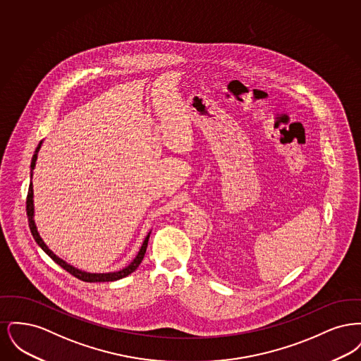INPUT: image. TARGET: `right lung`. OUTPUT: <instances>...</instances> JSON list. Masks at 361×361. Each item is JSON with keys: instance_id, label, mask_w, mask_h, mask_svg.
Returning <instances> with one entry per match:
<instances>
[{"instance_id": "obj_1", "label": "right lung", "mask_w": 361, "mask_h": 361, "mask_svg": "<svg viewBox=\"0 0 361 361\" xmlns=\"http://www.w3.org/2000/svg\"><path fill=\"white\" fill-rule=\"evenodd\" d=\"M42 145H43V140H40V143L37 145L34 155H32V161H31V176H30L31 180H32V176H34V169L35 166H36L37 155H39V150H40ZM27 216H28V224H30V230H31V233H32V237H34V240H36V243L42 247V250H43L47 256H50L59 267H62L65 271H68L70 275H73L74 277L82 280V281H86V283L116 281V280H121V279L126 277V276L131 275V274L137 269V267H139V264L142 262L143 257H145V253H146V249H147V242H149L150 234H152V230H150V231L147 233L146 238L143 240V243H142V246H140V249H139V252H137L135 258H134L127 267H124L123 269H121V271H116V272H106V274H92V272L81 271V269H78V268L70 265L69 262H66L65 259L58 257L52 250L49 249V246L44 243V240H42V237H40V234H39V231H37V227H36L34 219V185H32V181H31V184H30L28 196H27Z\"/></svg>"}]
</instances>
